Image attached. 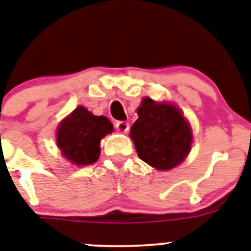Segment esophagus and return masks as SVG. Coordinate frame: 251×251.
Returning <instances> with one entry per match:
<instances>
[{
    "label": "esophagus",
    "mask_w": 251,
    "mask_h": 251,
    "mask_svg": "<svg viewBox=\"0 0 251 251\" xmlns=\"http://www.w3.org/2000/svg\"><path fill=\"white\" fill-rule=\"evenodd\" d=\"M115 126H116V128L120 131V132H127L128 130V124L126 123V121H117Z\"/></svg>",
    "instance_id": "esophagus-1"
}]
</instances>
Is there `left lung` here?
Here are the masks:
<instances>
[{
    "instance_id": "8db88e82",
    "label": "left lung",
    "mask_w": 251,
    "mask_h": 251,
    "mask_svg": "<svg viewBox=\"0 0 251 251\" xmlns=\"http://www.w3.org/2000/svg\"><path fill=\"white\" fill-rule=\"evenodd\" d=\"M130 137L142 161L157 170H171L184 161L193 142L191 127L176 106L141 101Z\"/></svg>"
}]
</instances>
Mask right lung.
Here are the masks:
<instances>
[{
	"mask_svg": "<svg viewBox=\"0 0 251 251\" xmlns=\"http://www.w3.org/2000/svg\"><path fill=\"white\" fill-rule=\"evenodd\" d=\"M112 131L109 119L95 116L78 106L58 126L57 146L72 164L78 166L94 164L100 156L101 139Z\"/></svg>",
	"mask_w": 251,
	"mask_h": 251,
	"instance_id": "obj_1",
	"label": "right lung"
}]
</instances>
